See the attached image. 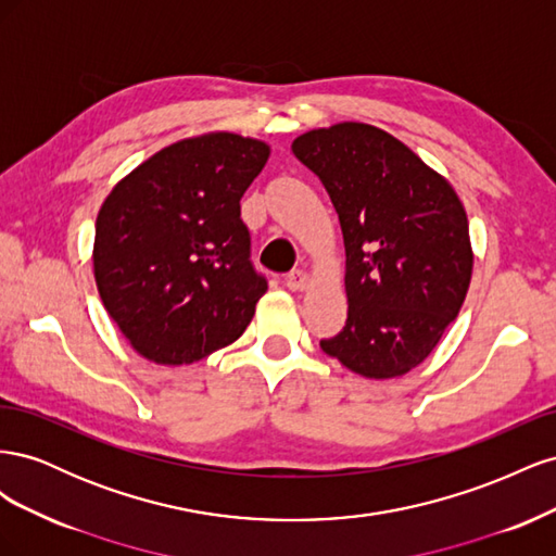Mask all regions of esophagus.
Masks as SVG:
<instances>
[{"label":"esophagus","instance_id":"1","mask_svg":"<svg viewBox=\"0 0 556 556\" xmlns=\"http://www.w3.org/2000/svg\"><path fill=\"white\" fill-rule=\"evenodd\" d=\"M285 285H288L292 292H304L308 288V276L304 271H292L285 278Z\"/></svg>","mask_w":556,"mask_h":556}]
</instances>
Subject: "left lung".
<instances>
[{"label":"left lung","mask_w":556,"mask_h":556,"mask_svg":"<svg viewBox=\"0 0 556 556\" xmlns=\"http://www.w3.org/2000/svg\"><path fill=\"white\" fill-rule=\"evenodd\" d=\"M292 153L323 180L345 245L348 319L319 348L364 378L408 374L439 345L470 285L457 192L374 125L311 129Z\"/></svg>","instance_id":"obj_1"}]
</instances>
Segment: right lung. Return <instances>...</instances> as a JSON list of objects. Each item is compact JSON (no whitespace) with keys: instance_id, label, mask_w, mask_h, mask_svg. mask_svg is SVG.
Listing matches in <instances>:
<instances>
[{"instance_id":"1","label":"right lung","mask_w":556,"mask_h":556,"mask_svg":"<svg viewBox=\"0 0 556 556\" xmlns=\"http://www.w3.org/2000/svg\"><path fill=\"white\" fill-rule=\"evenodd\" d=\"M268 153L229 131L182 139L139 164L99 208L97 290L141 357L192 364L250 325L266 278L250 262L241 197Z\"/></svg>"}]
</instances>
